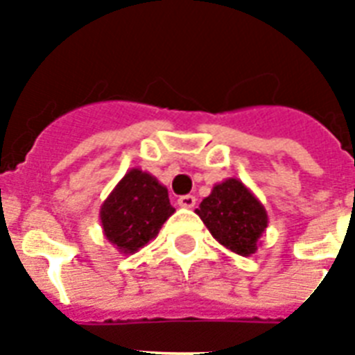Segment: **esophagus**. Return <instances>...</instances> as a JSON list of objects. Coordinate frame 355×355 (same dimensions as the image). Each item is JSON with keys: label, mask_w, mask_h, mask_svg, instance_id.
<instances>
[{"label": "esophagus", "mask_w": 355, "mask_h": 355, "mask_svg": "<svg viewBox=\"0 0 355 355\" xmlns=\"http://www.w3.org/2000/svg\"><path fill=\"white\" fill-rule=\"evenodd\" d=\"M178 206H182V208H193L195 197L193 195H180L178 197Z\"/></svg>", "instance_id": "obj_1"}]
</instances>
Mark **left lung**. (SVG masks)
<instances>
[{
	"mask_svg": "<svg viewBox=\"0 0 355 355\" xmlns=\"http://www.w3.org/2000/svg\"><path fill=\"white\" fill-rule=\"evenodd\" d=\"M197 214L211 236L239 256L256 252V243L267 228L265 208L236 178L217 184Z\"/></svg>",
	"mask_w": 355,
	"mask_h": 355,
	"instance_id": "8db88e82",
	"label": "left lung"
}]
</instances>
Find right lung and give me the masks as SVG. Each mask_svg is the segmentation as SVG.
Returning <instances> with one entry per match:
<instances>
[{"label": "right lung", "instance_id": "add662e5", "mask_svg": "<svg viewBox=\"0 0 355 355\" xmlns=\"http://www.w3.org/2000/svg\"><path fill=\"white\" fill-rule=\"evenodd\" d=\"M175 208L149 173L130 169L101 206L105 236L121 252H136L156 237Z\"/></svg>", "mask_w": 355, "mask_h": 355}]
</instances>
